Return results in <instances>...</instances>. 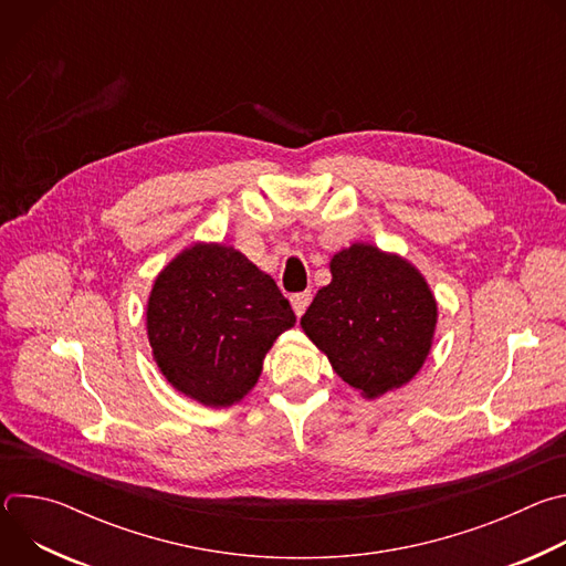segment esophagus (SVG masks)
Wrapping results in <instances>:
<instances>
[{
    "instance_id": "1",
    "label": "esophagus",
    "mask_w": 566,
    "mask_h": 566,
    "mask_svg": "<svg viewBox=\"0 0 566 566\" xmlns=\"http://www.w3.org/2000/svg\"><path fill=\"white\" fill-rule=\"evenodd\" d=\"M311 291H302V293H295V295H291V306H293V311H295V315H302L304 311H306V306L311 304Z\"/></svg>"
}]
</instances>
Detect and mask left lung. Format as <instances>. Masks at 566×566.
<instances>
[{
	"instance_id": "1",
	"label": "left lung",
	"mask_w": 566,
	"mask_h": 566,
	"mask_svg": "<svg viewBox=\"0 0 566 566\" xmlns=\"http://www.w3.org/2000/svg\"><path fill=\"white\" fill-rule=\"evenodd\" d=\"M329 269L332 282L300 319L304 334L365 398L410 382L437 329V300L426 277L371 244L343 249Z\"/></svg>"
}]
</instances>
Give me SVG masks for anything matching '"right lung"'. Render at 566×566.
I'll return each mask as SVG.
<instances>
[{"instance_id": "add662e5", "label": "right lung", "mask_w": 566, "mask_h": 566, "mask_svg": "<svg viewBox=\"0 0 566 566\" xmlns=\"http://www.w3.org/2000/svg\"><path fill=\"white\" fill-rule=\"evenodd\" d=\"M145 315L160 374L208 408L244 398L275 338L295 325L275 280L223 244L181 251L154 280Z\"/></svg>"}]
</instances>
